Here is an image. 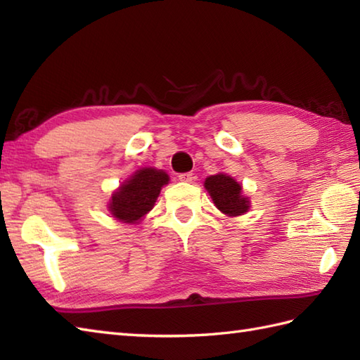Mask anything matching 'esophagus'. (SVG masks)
<instances>
[{
	"label": "esophagus",
	"instance_id": "esophagus-1",
	"mask_svg": "<svg viewBox=\"0 0 360 360\" xmlns=\"http://www.w3.org/2000/svg\"><path fill=\"white\" fill-rule=\"evenodd\" d=\"M195 179L193 173H181L179 174V181L181 182H192Z\"/></svg>",
	"mask_w": 360,
	"mask_h": 360
}]
</instances>
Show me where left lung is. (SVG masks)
<instances>
[{
	"label": "left lung",
	"instance_id": "left-lung-1",
	"mask_svg": "<svg viewBox=\"0 0 360 360\" xmlns=\"http://www.w3.org/2000/svg\"><path fill=\"white\" fill-rule=\"evenodd\" d=\"M204 187L212 196L213 204L227 217H238L249 210V200L243 196V188L231 176L218 173L209 176Z\"/></svg>",
	"mask_w": 360,
	"mask_h": 360
}]
</instances>
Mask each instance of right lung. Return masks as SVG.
<instances>
[{
    "instance_id": "right-lung-1",
    "label": "right lung",
    "mask_w": 360,
    "mask_h": 360,
    "mask_svg": "<svg viewBox=\"0 0 360 360\" xmlns=\"http://www.w3.org/2000/svg\"><path fill=\"white\" fill-rule=\"evenodd\" d=\"M168 174L158 168H141L112 193L108 209L122 223L136 224L153 209Z\"/></svg>"
}]
</instances>
